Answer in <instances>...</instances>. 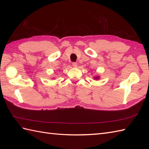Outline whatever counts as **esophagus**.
<instances>
[{
	"label": "esophagus",
	"instance_id": "obj_1",
	"mask_svg": "<svg viewBox=\"0 0 149 149\" xmlns=\"http://www.w3.org/2000/svg\"><path fill=\"white\" fill-rule=\"evenodd\" d=\"M72 66H74V68H76V67H77V64L76 63H72Z\"/></svg>",
	"mask_w": 149,
	"mask_h": 149
}]
</instances>
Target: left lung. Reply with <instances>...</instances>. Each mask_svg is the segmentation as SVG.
<instances>
[{"label": "left lung", "mask_w": 149, "mask_h": 149, "mask_svg": "<svg viewBox=\"0 0 149 149\" xmlns=\"http://www.w3.org/2000/svg\"><path fill=\"white\" fill-rule=\"evenodd\" d=\"M93 79L95 80H99L100 79V76H99V75H96V76L93 77Z\"/></svg>", "instance_id": "8db88e82"}]
</instances>
